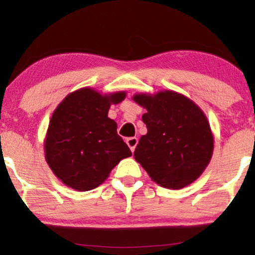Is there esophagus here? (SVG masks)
<instances>
[{"instance_id":"obj_1","label":"esophagus","mask_w":255,"mask_h":255,"mask_svg":"<svg viewBox=\"0 0 255 255\" xmlns=\"http://www.w3.org/2000/svg\"><path fill=\"white\" fill-rule=\"evenodd\" d=\"M126 142H127L128 147L130 148V151L134 152V150H135V147H136V144H137V137H135V136L128 137V139L126 140Z\"/></svg>"}]
</instances>
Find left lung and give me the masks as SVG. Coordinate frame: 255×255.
Instances as JSON below:
<instances>
[{"mask_svg": "<svg viewBox=\"0 0 255 255\" xmlns=\"http://www.w3.org/2000/svg\"><path fill=\"white\" fill-rule=\"evenodd\" d=\"M133 101L146 109L142 121L147 128L134 151L136 162L164 188L181 189L194 182L213 153V134L204 111L170 90L136 93Z\"/></svg>", "mask_w": 255, "mask_h": 255, "instance_id": "8db88e82", "label": "left lung"}]
</instances>
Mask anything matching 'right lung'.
<instances>
[{"label":"right lung","mask_w":255,"mask_h":255,"mask_svg":"<svg viewBox=\"0 0 255 255\" xmlns=\"http://www.w3.org/2000/svg\"><path fill=\"white\" fill-rule=\"evenodd\" d=\"M126 98L125 91L102 95L91 87L69 93L57 105L44 140L45 160L66 186L79 192L96 188L124 158L130 157L108 118L111 104Z\"/></svg>","instance_id":"right-lung-1"}]
</instances>
